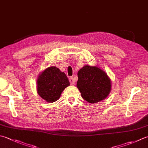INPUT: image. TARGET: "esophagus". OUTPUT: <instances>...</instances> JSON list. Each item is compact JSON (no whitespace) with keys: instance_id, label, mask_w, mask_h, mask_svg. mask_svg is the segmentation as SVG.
Wrapping results in <instances>:
<instances>
[{"instance_id":"34e87169","label":"esophagus","mask_w":148,"mask_h":148,"mask_svg":"<svg viewBox=\"0 0 148 148\" xmlns=\"http://www.w3.org/2000/svg\"><path fill=\"white\" fill-rule=\"evenodd\" d=\"M69 82H70V83L71 85H74V83H75V79L74 77H71L69 78Z\"/></svg>"}]
</instances>
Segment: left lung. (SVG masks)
Wrapping results in <instances>:
<instances>
[{
    "mask_svg": "<svg viewBox=\"0 0 148 148\" xmlns=\"http://www.w3.org/2000/svg\"><path fill=\"white\" fill-rule=\"evenodd\" d=\"M77 87L82 96L90 103L106 99L111 90V80L106 72L96 66L86 65L77 72Z\"/></svg>",
    "mask_w": 148,
    "mask_h": 148,
    "instance_id": "1",
    "label": "left lung"
}]
</instances>
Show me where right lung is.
Wrapping results in <instances>:
<instances>
[{"label":"right lung","mask_w":148,"mask_h":148,"mask_svg":"<svg viewBox=\"0 0 148 148\" xmlns=\"http://www.w3.org/2000/svg\"><path fill=\"white\" fill-rule=\"evenodd\" d=\"M36 83L38 94L49 103L58 99L64 89L70 85L65 74L56 66L46 69L40 74Z\"/></svg>","instance_id":"1"}]
</instances>
